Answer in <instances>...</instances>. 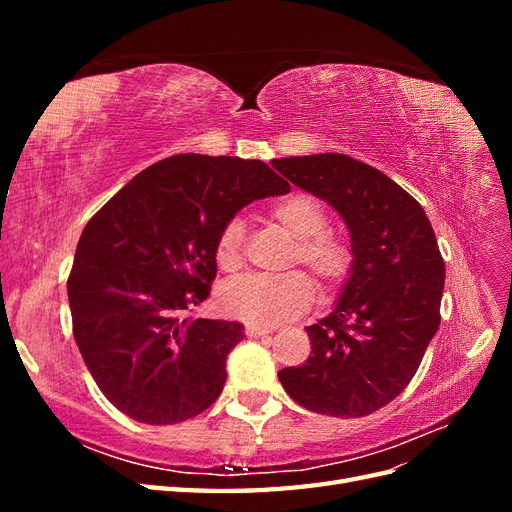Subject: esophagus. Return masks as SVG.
Returning <instances> with one entry per match:
<instances>
[{"label":"esophagus","mask_w":512,"mask_h":512,"mask_svg":"<svg viewBox=\"0 0 512 512\" xmlns=\"http://www.w3.org/2000/svg\"><path fill=\"white\" fill-rule=\"evenodd\" d=\"M273 327H260V324H245V335L247 337H260V335H269L273 333Z\"/></svg>","instance_id":"esophagus-1"}]
</instances>
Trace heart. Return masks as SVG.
<instances>
[{"instance_id": "obj_1", "label": "heart", "mask_w": 512, "mask_h": 512, "mask_svg": "<svg viewBox=\"0 0 512 512\" xmlns=\"http://www.w3.org/2000/svg\"><path fill=\"white\" fill-rule=\"evenodd\" d=\"M269 220L280 226L294 241L290 265H303L316 277L322 290L342 286L352 271V245L327 230L329 215L316 198L307 194H290L275 200ZM245 224L239 218L228 220L218 243L215 258L224 271H237L243 265ZM314 282L301 271L284 275H250L228 284L222 290V307L230 316L252 324H280L303 314L314 301Z\"/></svg>"}]
</instances>
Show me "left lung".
<instances>
[{
	"instance_id": "obj_1",
	"label": "left lung",
	"mask_w": 512,
	"mask_h": 512,
	"mask_svg": "<svg viewBox=\"0 0 512 512\" xmlns=\"http://www.w3.org/2000/svg\"><path fill=\"white\" fill-rule=\"evenodd\" d=\"M271 164L342 215L354 252L333 312L305 329L309 359L277 376L307 410L367 416L406 389L440 327L444 260L436 235L404 188L344 153Z\"/></svg>"
}]
</instances>
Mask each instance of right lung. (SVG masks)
Instances as JSON below:
<instances>
[{"label":"right lung","instance_id":"add662e5","mask_svg":"<svg viewBox=\"0 0 512 512\" xmlns=\"http://www.w3.org/2000/svg\"><path fill=\"white\" fill-rule=\"evenodd\" d=\"M286 192L260 160L179 153L138 173L87 222L68 277L72 331L117 410L173 425L220 397L243 324L190 312L211 292L222 226L252 200Z\"/></svg>","mask_w":512,"mask_h":512}]
</instances>
